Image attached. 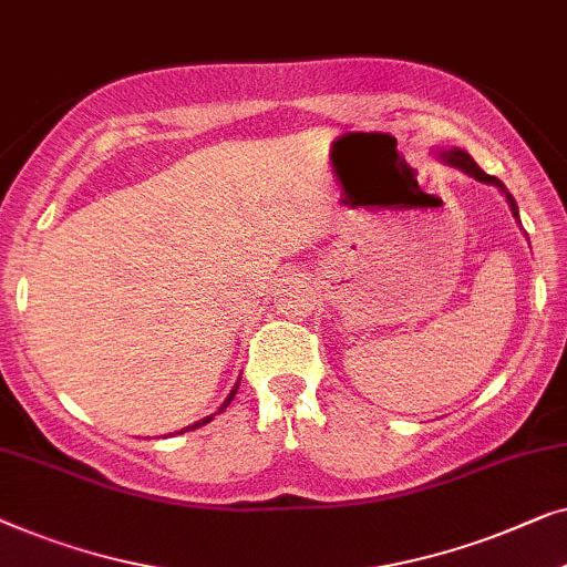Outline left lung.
<instances>
[{"label":"left lung","mask_w":567,"mask_h":567,"mask_svg":"<svg viewBox=\"0 0 567 567\" xmlns=\"http://www.w3.org/2000/svg\"><path fill=\"white\" fill-rule=\"evenodd\" d=\"M440 158L444 164H450V166H454V169H460V172H465V174H470V177H475L477 182H485V185H496L501 193L506 195V200H508V207H512V213H514V218H516V223H519L522 226V220H519V207H516V200L512 197V193H508V189L504 187V182H501L498 177H491V174H485L481 166H477L475 162H473V156L467 154V151H460V148H452V151H440Z\"/></svg>","instance_id":"8db88e82"}]
</instances>
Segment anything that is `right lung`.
Masks as SVG:
<instances>
[{
    "instance_id": "right-lung-1",
    "label": "right lung",
    "mask_w": 567,
    "mask_h": 567,
    "mask_svg": "<svg viewBox=\"0 0 567 567\" xmlns=\"http://www.w3.org/2000/svg\"><path fill=\"white\" fill-rule=\"evenodd\" d=\"M236 390H238V382H236V385H234V390H230V393H228V398H226V401H223V405H220V409H218V413H220V411H226V409H228V403H230V401H234ZM213 416H215V413H213ZM213 416H205L203 421H197V424H193V426H187V429H197V426H205V424H207V421H213ZM187 429H182V432H187ZM182 432H177V434H182Z\"/></svg>"
}]
</instances>
